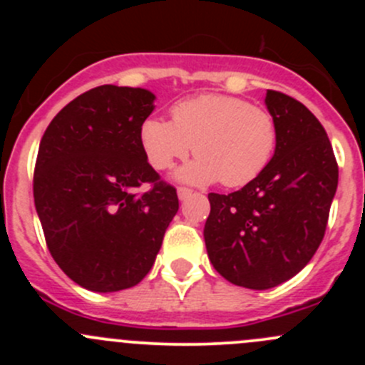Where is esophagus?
Segmentation results:
<instances>
[{"label":"esophagus","instance_id":"obj_1","mask_svg":"<svg viewBox=\"0 0 365 365\" xmlns=\"http://www.w3.org/2000/svg\"><path fill=\"white\" fill-rule=\"evenodd\" d=\"M190 194H192V189H189V187H178V197L182 201H185Z\"/></svg>","mask_w":365,"mask_h":365}]
</instances>
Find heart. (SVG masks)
<instances>
[{
	"mask_svg": "<svg viewBox=\"0 0 365 365\" xmlns=\"http://www.w3.org/2000/svg\"><path fill=\"white\" fill-rule=\"evenodd\" d=\"M150 165L168 169L189 155L178 178L190 183L244 187L267 169L277 148V123L270 111L231 95L205 93L176 102L171 121L148 118L139 128Z\"/></svg>",
	"mask_w": 365,
	"mask_h": 365,
	"instance_id": "b5f03b06",
	"label": "heart"
}]
</instances>
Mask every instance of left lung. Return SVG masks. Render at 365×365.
<instances>
[{
    "label": "left lung",
    "instance_id": "1",
    "mask_svg": "<svg viewBox=\"0 0 365 365\" xmlns=\"http://www.w3.org/2000/svg\"><path fill=\"white\" fill-rule=\"evenodd\" d=\"M277 148L263 173L231 194L210 192L205 244L226 281L268 289L297 275L325 237L339 168L325 128L302 102L267 91Z\"/></svg>",
    "mask_w": 365,
    "mask_h": 365
}]
</instances>
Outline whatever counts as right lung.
<instances>
[{
  "label": "right lung",
  "instance_id": "add662e5",
  "mask_svg": "<svg viewBox=\"0 0 365 365\" xmlns=\"http://www.w3.org/2000/svg\"><path fill=\"white\" fill-rule=\"evenodd\" d=\"M153 101L143 88L97 86L68 102L40 141L33 197L47 249L91 292L141 282L178 212L176 189L150 165L139 139ZM145 182L146 193L133 192Z\"/></svg>",
  "mask_w": 365,
  "mask_h": 365
}]
</instances>
